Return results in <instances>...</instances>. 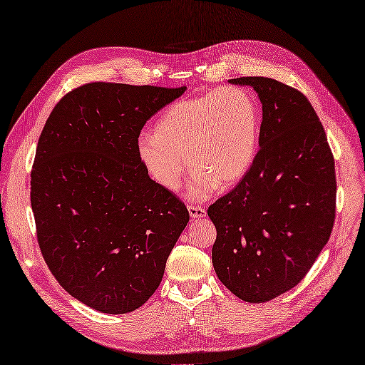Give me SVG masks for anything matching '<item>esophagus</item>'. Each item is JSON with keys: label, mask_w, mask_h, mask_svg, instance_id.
Listing matches in <instances>:
<instances>
[{"label": "esophagus", "mask_w": 365, "mask_h": 365, "mask_svg": "<svg viewBox=\"0 0 365 365\" xmlns=\"http://www.w3.org/2000/svg\"><path fill=\"white\" fill-rule=\"evenodd\" d=\"M188 212H190V217H192L193 220H199V218H203L206 217V210L202 206H188Z\"/></svg>", "instance_id": "1"}]
</instances>
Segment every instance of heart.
Returning <instances> with one entry per match:
<instances>
[{"instance_id": "1", "label": "heart", "mask_w": 365, "mask_h": 365, "mask_svg": "<svg viewBox=\"0 0 365 365\" xmlns=\"http://www.w3.org/2000/svg\"><path fill=\"white\" fill-rule=\"evenodd\" d=\"M258 141L255 99L245 89L224 88L169 106L154 133L138 138L136 154L150 178L168 192L181 188L188 162L195 168L188 197L202 202L221 184L230 187L247 177Z\"/></svg>"}]
</instances>
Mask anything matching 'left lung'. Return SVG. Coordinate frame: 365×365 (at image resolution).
<instances>
[{"label": "left lung", "instance_id": "8db88e82", "mask_svg": "<svg viewBox=\"0 0 365 365\" xmlns=\"http://www.w3.org/2000/svg\"><path fill=\"white\" fill-rule=\"evenodd\" d=\"M263 107L259 150L247 177L207 207L217 229L212 264L236 297L264 303L296 287L329 239L336 170L307 98L267 77H240Z\"/></svg>", "mask_w": 365, "mask_h": 365}]
</instances>
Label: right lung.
I'll use <instances>...</instances> for the list:
<instances>
[{
	"mask_svg": "<svg viewBox=\"0 0 365 365\" xmlns=\"http://www.w3.org/2000/svg\"><path fill=\"white\" fill-rule=\"evenodd\" d=\"M187 88L89 83L48 115L31 172L37 239L62 288L102 314L141 307L188 222L136 154L141 129Z\"/></svg>",
	"mask_w": 365,
	"mask_h": 365,
	"instance_id": "right-lung-1",
	"label": "right lung"
}]
</instances>
